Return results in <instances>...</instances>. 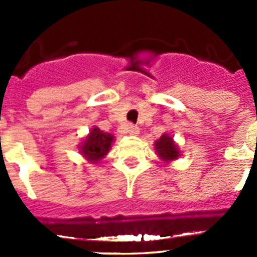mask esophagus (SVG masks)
<instances>
[{
	"label": "esophagus",
	"mask_w": 257,
	"mask_h": 257,
	"mask_svg": "<svg viewBox=\"0 0 257 257\" xmlns=\"http://www.w3.org/2000/svg\"><path fill=\"white\" fill-rule=\"evenodd\" d=\"M126 133L130 134V135H138V134H139V128L136 126H134V124H127Z\"/></svg>",
	"instance_id": "1"
}]
</instances>
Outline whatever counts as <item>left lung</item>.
<instances>
[{"label": "left lung", "instance_id": "obj_1", "mask_svg": "<svg viewBox=\"0 0 257 257\" xmlns=\"http://www.w3.org/2000/svg\"><path fill=\"white\" fill-rule=\"evenodd\" d=\"M154 151H156L157 157L163 163H167V165L176 161L181 156L179 145L175 143L174 138L167 133L163 134L160 139H157L154 142Z\"/></svg>", "mask_w": 257, "mask_h": 257}]
</instances>
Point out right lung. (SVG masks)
Segmentation results:
<instances>
[{
    "instance_id": "right-lung-1",
    "label": "right lung",
    "mask_w": 257,
    "mask_h": 257,
    "mask_svg": "<svg viewBox=\"0 0 257 257\" xmlns=\"http://www.w3.org/2000/svg\"><path fill=\"white\" fill-rule=\"evenodd\" d=\"M113 142L114 136L112 134L104 133L99 127L94 126L78 145V151L87 162L99 163L110 151Z\"/></svg>"
}]
</instances>
